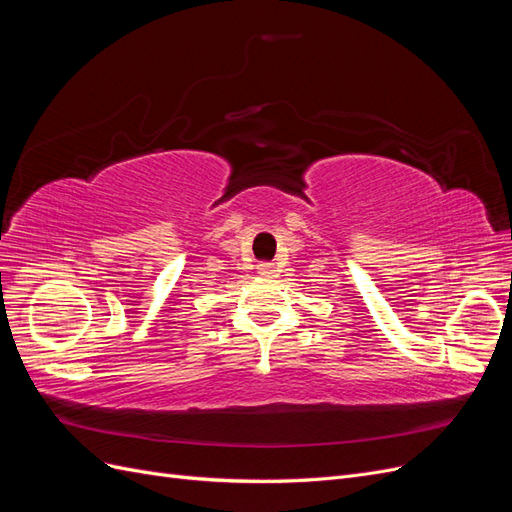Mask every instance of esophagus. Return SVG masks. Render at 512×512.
I'll return each mask as SVG.
<instances>
[{"label": "esophagus", "instance_id": "esophagus-1", "mask_svg": "<svg viewBox=\"0 0 512 512\" xmlns=\"http://www.w3.org/2000/svg\"><path fill=\"white\" fill-rule=\"evenodd\" d=\"M258 275H262V277H273V275H275L273 262H260V265H258Z\"/></svg>", "mask_w": 512, "mask_h": 512}]
</instances>
